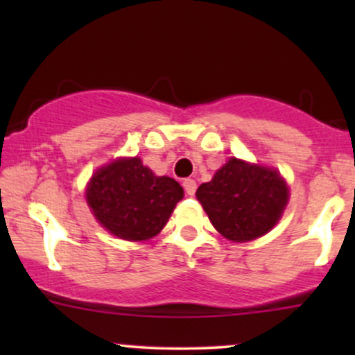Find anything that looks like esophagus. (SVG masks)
I'll return each instance as SVG.
<instances>
[{
	"label": "esophagus",
	"instance_id": "obj_1",
	"mask_svg": "<svg viewBox=\"0 0 355 355\" xmlns=\"http://www.w3.org/2000/svg\"><path fill=\"white\" fill-rule=\"evenodd\" d=\"M183 189H185L187 195H193L195 190H197V183L191 178H187V180H183Z\"/></svg>",
	"mask_w": 355,
	"mask_h": 355
}]
</instances>
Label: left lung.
Masks as SVG:
<instances>
[{"instance_id":"obj_1","label":"left lung","mask_w":355,"mask_h":355,"mask_svg":"<svg viewBox=\"0 0 355 355\" xmlns=\"http://www.w3.org/2000/svg\"><path fill=\"white\" fill-rule=\"evenodd\" d=\"M197 198L223 237L248 242L279 222L288 190L275 170L230 158L210 182L198 187Z\"/></svg>"}]
</instances>
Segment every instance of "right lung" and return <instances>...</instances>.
<instances>
[{
    "mask_svg": "<svg viewBox=\"0 0 355 355\" xmlns=\"http://www.w3.org/2000/svg\"><path fill=\"white\" fill-rule=\"evenodd\" d=\"M180 183L157 177L140 158H125L100 168L87 190L93 215L110 234L125 240L152 239L182 200Z\"/></svg>",
    "mask_w": 355,
    "mask_h": 355,
    "instance_id": "1",
    "label": "right lung"
}]
</instances>
